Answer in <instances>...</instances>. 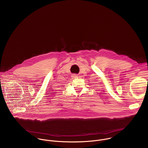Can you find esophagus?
<instances>
[{
    "mask_svg": "<svg viewBox=\"0 0 148 148\" xmlns=\"http://www.w3.org/2000/svg\"><path fill=\"white\" fill-rule=\"evenodd\" d=\"M72 77H73V78H75V77H77V76L75 75H73L72 76Z\"/></svg>",
    "mask_w": 148,
    "mask_h": 148,
    "instance_id": "esophagus-1",
    "label": "esophagus"
}]
</instances>
